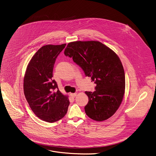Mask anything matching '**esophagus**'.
I'll use <instances>...</instances> for the list:
<instances>
[{
    "label": "esophagus",
    "instance_id": "34e87169",
    "mask_svg": "<svg viewBox=\"0 0 156 156\" xmlns=\"http://www.w3.org/2000/svg\"><path fill=\"white\" fill-rule=\"evenodd\" d=\"M76 95H77V94L76 93H73V94H70V95H71V97H75L76 96Z\"/></svg>",
    "mask_w": 156,
    "mask_h": 156
}]
</instances>
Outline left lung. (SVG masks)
I'll use <instances>...</instances> for the list:
<instances>
[{
	"label": "left lung",
	"instance_id": "left-lung-1",
	"mask_svg": "<svg viewBox=\"0 0 156 156\" xmlns=\"http://www.w3.org/2000/svg\"><path fill=\"white\" fill-rule=\"evenodd\" d=\"M64 55L91 77L95 90L85 92L89 97L84 107L86 115L97 122L112 117L120 106L125 90V75L117 55L96 41H75L68 44Z\"/></svg>",
	"mask_w": 156,
	"mask_h": 156
}]
</instances>
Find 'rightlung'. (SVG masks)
<instances>
[{
    "label": "right lung",
    "instance_id": "1",
    "mask_svg": "<svg viewBox=\"0 0 156 156\" xmlns=\"http://www.w3.org/2000/svg\"><path fill=\"white\" fill-rule=\"evenodd\" d=\"M66 45L49 44L40 48L29 62L23 78L24 95L31 109L49 123L62 119L70 104L52 79L56 59Z\"/></svg>",
    "mask_w": 156,
    "mask_h": 156
}]
</instances>
